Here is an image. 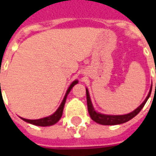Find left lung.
Segmentation results:
<instances>
[{"mask_svg":"<svg viewBox=\"0 0 156 156\" xmlns=\"http://www.w3.org/2000/svg\"><path fill=\"white\" fill-rule=\"evenodd\" d=\"M155 90H156V83H155ZM152 91V86L150 88V91L147 94V98L145 99V101L141 103L135 110L133 112L127 114V115H102V114H100L98 112L94 109L92 103H91V101H90V97H89V94L87 89H86V94H87V110L89 113V115L91 117V119L94 121L95 122L101 124V125H117V124H122V123L127 122H129V120H131L132 118L138 115L139 112L142 109V108L144 107L145 103L147 102V99L149 98L150 96V94Z\"/></svg>","mask_w":156,"mask_h":156,"instance_id":"1","label":"left lung"}]
</instances>
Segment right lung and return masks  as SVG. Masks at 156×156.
I'll list each match as a JSON object with an SVG mask.
<instances>
[{"label":"right lung","instance_id":"right-lung-1","mask_svg":"<svg viewBox=\"0 0 156 156\" xmlns=\"http://www.w3.org/2000/svg\"><path fill=\"white\" fill-rule=\"evenodd\" d=\"M78 83V81H75L72 82V84L69 86V89L67 91V93L64 96V99H63L62 102L61 106L59 107V108L55 111V113H54L52 115L48 117H45V118H41V119H38V120H27V119H24V118H21L23 121L27 122L28 123H31L33 125H36V126H41V127H46V126H51V125H54L61 119V117L62 115V112H63V108H64V105H65V102H66V99H67V96L68 94L70 92V90L72 89V87L75 86V84Z\"/></svg>","mask_w":156,"mask_h":156}]
</instances>
